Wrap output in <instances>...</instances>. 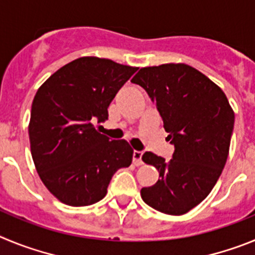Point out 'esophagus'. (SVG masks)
Returning <instances> with one entry per match:
<instances>
[{"instance_id": "obj_1", "label": "esophagus", "mask_w": 255, "mask_h": 255, "mask_svg": "<svg viewBox=\"0 0 255 255\" xmlns=\"http://www.w3.org/2000/svg\"><path fill=\"white\" fill-rule=\"evenodd\" d=\"M141 155H143V152H140V150H134V153H132V163H134L135 166H140V164H143Z\"/></svg>"}]
</instances>
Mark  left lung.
Segmentation results:
<instances>
[{
  "label": "left lung",
  "mask_w": 255,
  "mask_h": 255,
  "mask_svg": "<svg viewBox=\"0 0 255 255\" xmlns=\"http://www.w3.org/2000/svg\"><path fill=\"white\" fill-rule=\"evenodd\" d=\"M131 83L150 97L175 145L170 161L152 152L143 154L159 179L141 189V199L166 215H184L206 199L221 176L235 114L222 89L189 65L141 67Z\"/></svg>",
  "instance_id": "left-lung-1"
}]
</instances>
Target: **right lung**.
<instances>
[{"mask_svg":"<svg viewBox=\"0 0 255 255\" xmlns=\"http://www.w3.org/2000/svg\"><path fill=\"white\" fill-rule=\"evenodd\" d=\"M138 67L100 57H80L52 74L31 103L29 140L40 180L60 202L84 207L100 202L121 167H129L132 148L110 140L96 123Z\"/></svg>","mask_w":255,"mask_h":255,"instance_id":"obj_1","label":"right lung"}]
</instances>
